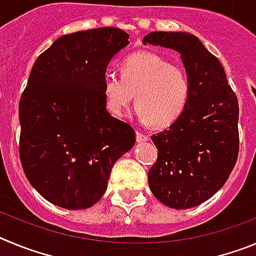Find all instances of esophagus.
I'll list each match as a JSON object with an SVG mask.
<instances>
[{
	"label": "esophagus",
	"mask_w": 256,
	"mask_h": 256,
	"mask_svg": "<svg viewBox=\"0 0 256 256\" xmlns=\"http://www.w3.org/2000/svg\"><path fill=\"white\" fill-rule=\"evenodd\" d=\"M148 140V134H144L141 132H137V142H144Z\"/></svg>",
	"instance_id": "obj_1"
}]
</instances>
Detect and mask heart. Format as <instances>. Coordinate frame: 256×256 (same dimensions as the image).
I'll list each match as a JSON object with an SVG mask.
<instances>
[{"mask_svg":"<svg viewBox=\"0 0 256 256\" xmlns=\"http://www.w3.org/2000/svg\"><path fill=\"white\" fill-rule=\"evenodd\" d=\"M120 76H108L102 86L106 108L114 116L126 114L136 94L140 120L164 128L177 120L188 104L191 80L186 70L155 52L124 58Z\"/></svg>","mask_w":256,"mask_h":256,"instance_id":"1","label":"heart"}]
</instances>
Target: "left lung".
Listing matches in <instances>:
<instances>
[{"label":"left lung","mask_w":256,"mask_h":256,"mask_svg":"<svg viewBox=\"0 0 256 256\" xmlns=\"http://www.w3.org/2000/svg\"><path fill=\"white\" fill-rule=\"evenodd\" d=\"M144 44L180 54L191 80L184 112L168 130L151 136L158 160L148 170L150 190L173 209H190L223 187L238 156V101L224 69L198 37L151 32Z\"/></svg>","instance_id":"left-lung-1"}]
</instances>
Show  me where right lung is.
<instances>
[{
    "mask_svg": "<svg viewBox=\"0 0 256 256\" xmlns=\"http://www.w3.org/2000/svg\"><path fill=\"white\" fill-rule=\"evenodd\" d=\"M130 34L105 26L61 36L38 56L19 102V154L47 201L87 209L102 198L112 165L134 146V130L106 110L102 86Z\"/></svg>",
    "mask_w": 256,
    "mask_h": 256,
    "instance_id": "obj_1",
    "label": "right lung"
}]
</instances>
